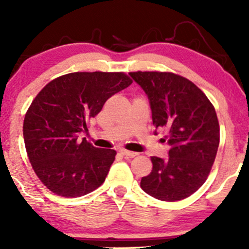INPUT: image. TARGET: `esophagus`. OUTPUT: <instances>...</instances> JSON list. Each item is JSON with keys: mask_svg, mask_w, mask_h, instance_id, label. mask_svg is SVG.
Wrapping results in <instances>:
<instances>
[{"mask_svg": "<svg viewBox=\"0 0 249 249\" xmlns=\"http://www.w3.org/2000/svg\"><path fill=\"white\" fill-rule=\"evenodd\" d=\"M119 152H121L123 156H125V157H130V158H133V157H136L137 154V152H132V151H127V150H125V148H122V150H119Z\"/></svg>", "mask_w": 249, "mask_h": 249, "instance_id": "1", "label": "esophagus"}]
</instances>
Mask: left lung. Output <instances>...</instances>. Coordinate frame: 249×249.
<instances>
[{
	"label": "left lung",
	"instance_id": "1",
	"mask_svg": "<svg viewBox=\"0 0 249 249\" xmlns=\"http://www.w3.org/2000/svg\"><path fill=\"white\" fill-rule=\"evenodd\" d=\"M128 75L146 93L154 126L168 131V158H151L152 171L142 177L141 187L162 201L187 198L206 181L218 152L220 128L214 107L196 84L176 73Z\"/></svg>",
	"mask_w": 249,
	"mask_h": 249
}]
</instances>
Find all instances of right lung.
Masks as SVG:
<instances>
[{
	"mask_svg": "<svg viewBox=\"0 0 249 249\" xmlns=\"http://www.w3.org/2000/svg\"><path fill=\"white\" fill-rule=\"evenodd\" d=\"M131 84L123 72H72L39 91L24 117L23 137L31 166L51 192L77 198L104 182L116 151L78 137L104 103Z\"/></svg>",
	"mask_w": 249,
	"mask_h": 249,
	"instance_id": "obj_1",
	"label": "right lung"
}]
</instances>
